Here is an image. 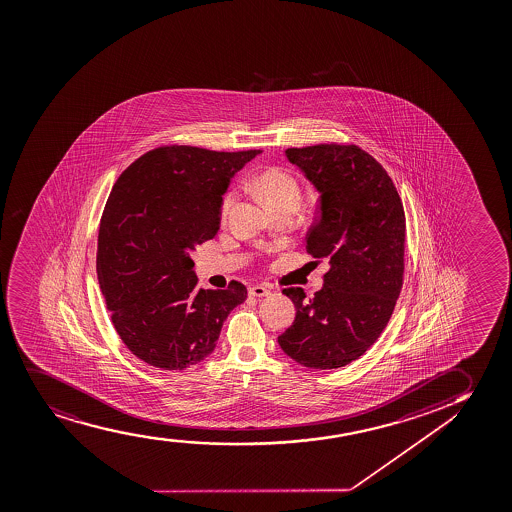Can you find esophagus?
Listing matches in <instances>:
<instances>
[{"mask_svg":"<svg viewBox=\"0 0 512 512\" xmlns=\"http://www.w3.org/2000/svg\"><path fill=\"white\" fill-rule=\"evenodd\" d=\"M252 297L262 298L267 297L269 293H271V290L267 288V286H262V284H257V286H252L250 288V291H248Z\"/></svg>","mask_w":512,"mask_h":512,"instance_id":"34e87169","label":"esophagus"}]
</instances>
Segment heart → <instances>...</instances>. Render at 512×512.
I'll use <instances>...</instances> for the list:
<instances>
[{"label":"heart","mask_w":512,"mask_h":512,"mask_svg":"<svg viewBox=\"0 0 512 512\" xmlns=\"http://www.w3.org/2000/svg\"><path fill=\"white\" fill-rule=\"evenodd\" d=\"M252 188L255 193L269 205L272 210L278 209L286 203H298L300 198V186L297 179L281 169H265L259 176L253 177ZM236 200V193L228 191L221 203V215L226 217Z\"/></svg>","instance_id":"1"}]
</instances>
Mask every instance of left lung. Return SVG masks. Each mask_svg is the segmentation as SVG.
Listing matches in <instances>:
<instances>
[{
  "label": "left lung",
  "mask_w": 512,
  "mask_h": 512,
  "mask_svg": "<svg viewBox=\"0 0 512 512\" xmlns=\"http://www.w3.org/2000/svg\"><path fill=\"white\" fill-rule=\"evenodd\" d=\"M319 191L307 252L328 260L314 297L284 288L297 316L278 336L284 354L310 369H336L366 354L392 317L404 283V205L392 177L355 145L288 148Z\"/></svg>",
  "instance_id": "8db88e82"
}]
</instances>
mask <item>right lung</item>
Returning a JSON list of instances; mask_svg holds the SVG:
<instances>
[{"label": "right lung", "mask_w": 512, "mask_h": 512, "mask_svg": "<svg viewBox=\"0 0 512 512\" xmlns=\"http://www.w3.org/2000/svg\"><path fill=\"white\" fill-rule=\"evenodd\" d=\"M259 150L158 146L120 174L98 234L96 272L120 340L138 359L183 371L214 352L247 288L203 290L191 252L221 224L231 177Z\"/></svg>", "instance_id": "obj_1"}]
</instances>
